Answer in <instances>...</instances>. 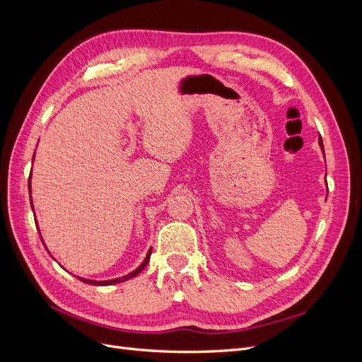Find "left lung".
<instances>
[{
    "instance_id": "left-lung-1",
    "label": "left lung",
    "mask_w": 362,
    "mask_h": 362,
    "mask_svg": "<svg viewBox=\"0 0 362 362\" xmlns=\"http://www.w3.org/2000/svg\"><path fill=\"white\" fill-rule=\"evenodd\" d=\"M320 146H322V149H323V144H322V137H320Z\"/></svg>"
}]
</instances>
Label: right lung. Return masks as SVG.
Returning a JSON list of instances; mask_svg holds the SVG:
<instances>
[{"label":"right lung","instance_id":"add662e5","mask_svg":"<svg viewBox=\"0 0 362 362\" xmlns=\"http://www.w3.org/2000/svg\"><path fill=\"white\" fill-rule=\"evenodd\" d=\"M30 187V185H28ZM149 257H151V250L148 252V255H146V258H145V261L141 262V266L139 267V269H136L133 273H128L127 276H124V278H117V279H112V281H89V279H83V278H80L83 282H86V284H90V286H112V284H119V282H124V281H127V279H129V278H134V276H137L139 273L144 270L145 267H146V264H148V261H149Z\"/></svg>","mask_w":362,"mask_h":362}]
</instances>
